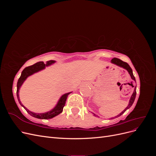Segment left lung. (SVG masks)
<instances>
[{"instance_id": "1", "label": "left lung", "mask_w": 156, "mask_h": 156, "mask_svg": "<svg viewBox=\"0 0 156 156\" xmlns=\"http://www.w3.org/2000/svg\"><path fill=\"white\" fill-rule=\"evenodd\" d=\"M111 62L112 64H116L117 66H120V67H122V68L126 69L127 71V72H128V73H129L130 76H131V78L133 79V81H135L136 82L135 78L134 75L133 74V71H132V69L131 68V67L129 66V64H127V62H124V61H122L120 59H119V58H112L111 60ZM136 86H135V89H134V91H133V94H132L131 98H130V100H129V102L128 105H127V107L125 108V109L123 111H122L121 113H120L119 115L115 116L114 119H115V118H117V117L121 116L122 114H124V113L125 112V111H127V109H128V108H129L131 107V105H133V102L135 101V97H136ZM92 114L94 115V116H98L96 115H95L93 112H92ZM98 117H99V116H98Z\"/></svg>"}]
</instances>
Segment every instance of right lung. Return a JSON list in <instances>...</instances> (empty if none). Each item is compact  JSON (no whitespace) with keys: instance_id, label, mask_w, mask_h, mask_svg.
Instances as JSON below:
<instances>
[{"instance_id":"obj_1","label":"right lung","mask_w":156,"mask_h":156,"mask_svg":"<svg viewBox=\"0 0 156 156\" xmlns=\"http://www.w3.org/2000/svg\"><path fill=\"white\" fill-rule=\"evenodd\" d=\"M55 62V60H49L46 62V64H44V62H37L34 64L30 66H28L23 70V72L21 75V77H20V79H18L17 84V96L18 101H19V102H20L21 105L24 107L25 109L27 111V112L29 113L30 115H31L32 116L34 117V118H37V119H52V118H53L56 116H57L58 115L60 114V113L62 112L63 111V108L65 105L66 101L68 96L72 92L66 93L61 96L60 100H58V101L57 103V104H56V105L50 111L46 112L44 113H35V112L30 111L29 109H27V108L22 104L21 101H20V96H19V91H20V88H21L23 83H24V81H25L26 79L28 77H29L31 75L34 74L36 72H40V71L45 69V68L46 66H49L54 64Z\"/></svg>"}]
</instances>
